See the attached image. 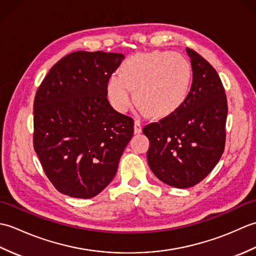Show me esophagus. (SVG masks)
<instances>
[{
    "label": "esophagus",
    "mask_w": 256,
    "mask_h": 256,
    "mask_svg": "<svg viewBox=\"0 0 256 256\" xmlns=\"http://www.w3.org/2000/svg\"><path fill=\"white\" fill-rule=\"evenodd\" d=\"M142 132V122L140 120H135L134 121V133L135 134H140Z\"/></svg>",
    "instance_id": "34e87169"
}]
</instances>
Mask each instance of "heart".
Segmentation results:
<instances>
[{
	"label": "heart",
	"mask_w": 256,
	"mask_h": 256,
	"mask_svg": "<svg viewBox=\"0 0 256 256\" xmlns=\"http://www.w3.org/2000/svg\"><path fill=\"white\" fill-rule=\"evenodd\" d=\"M192 84V69L182 55L153 52L128 58L122 74L108 80V101L118 112H126L134 102L133 88L140 110L166 116L178 110L186 100Z\"/></svg>",
	"instance_id": "heart-1"
}]
</instances>
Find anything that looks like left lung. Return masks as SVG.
Here are the masks:
<instances>
[{"label":"left lung","mask_w":256,"mask_h":256,"mask_svg":"<svg viewBox=\"0 0 256 256\" xmlns=\"http://www.w3.org/2000/svg\"><path fill=\"white\" fill-rule=\"evenodd\" d=\"M192 84L174 113L144 126L150 140L148 162L154 175L170 186L189 188L218 164L226 145V96L216 69L187 48Z\"/></svg>","instance_id":"8db88e82"}]
</instances>
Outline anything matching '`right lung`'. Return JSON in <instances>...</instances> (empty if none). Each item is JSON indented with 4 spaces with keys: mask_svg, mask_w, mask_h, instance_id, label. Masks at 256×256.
<instances>
[{
    "mask_svg": "<svg viewBox=\"0 0 256 256\" xmlns=\"http://www.w3.org/2000/svg\"><path fill=\"white\" fill-rule=\"evenodd\" d=\"M123 54L74 52L52 66L34 100L32 144L59 192L92 198L111 182L133 136L131 116L108 101L110 76Z\"/></svg>",
    "mask_w": 256,
    "mask_h": 256,
    "instance_id": "obj_1",
    "label": "right lung"
}]
</instances>
